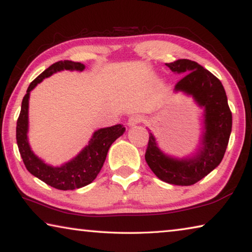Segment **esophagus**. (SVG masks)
Masks as SVG:
<instances>
[{
	"label": "esophagus",
	"mask_w": 252,
	"mask_h": 252,
	"mask_svg": "<svg viewBox=\"0 0 252 252\" xmlns=\"http://www.w3.org/2000/svg\"><path fill=\"white\" fill-rule=\"evenodd\" d=\"M142 122H143V117L141 116V115L135 114V115H131V116L129 117L128 125L129 126H135V125H137V124L142 123Z\"/></svg>",
	"instance_id": "obj_1"
}]
</instances>
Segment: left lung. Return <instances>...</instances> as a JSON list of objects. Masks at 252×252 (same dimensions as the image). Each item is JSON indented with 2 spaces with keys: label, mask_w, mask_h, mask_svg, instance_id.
Instances as JSON below:
<instances>
[{
  "label": "left lung",
  "mask_w": 252,
  "mask_h": 252,
  "mask_svg": "<svg viewBox=\"0 0 252 252\" xmlns=\"http://www.w3.org/2000/svg\"><path fill=\"white\" fill-rule=\"evenodd\" d=\"M166 65L172 71L184 75L177 81L175 90L192 94L199 105L205 107L203 148L192 159H174L159 151L151 134L145 159L159 180L188 187L199 182L221 163L232 128V114L223 86L209 70L189 59H179Z\"/></svg>",
  "instance_id": "1"
}]
</instances>
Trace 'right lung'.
Segmentation results:
<instances>
[{
	"label": "right lung",
	"instance_id": "obj_1",
	"mask_svg": "<svg viewBox=\"0 0 252 252\" xmlns=\"http://www.w3.org/2000/svg\"><path fill=\"white\" fill-rule=\"evenodd\" d=\"M63 69L80 70L81 71L85 69V65L80 63H73L69 60L58 61L45 69L41 75L31 82L26 96L23 97L21 111H20L18 122H16V143H18L19 152L21 154L23 163L32 175L38 177L39 180L43 181L45 184L50 185L52 188L67 191V189L86 187L96 179L104 165L110 145L119 136L124 134L125 127L119 124V125L94 131L88 146H86L77 158L60 167L49 166L36 158L30 150L27 138L29 96H30L31 90L44 78Z\"/></svg>",
	"mask_w": 252,
	"mask_h": 252
}]
</instances>
